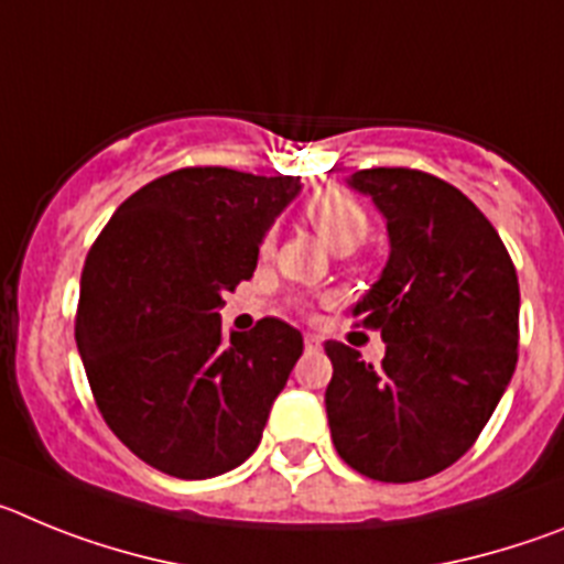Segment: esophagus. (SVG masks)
Instances as JSON below:
<instances>
[{
	"label": "esophagus",
	"instance_id": "obj_1",
	"mask_svg": "<svg viewBox=\"0 0 564 564\" xmlns=\"http://www.w3.org/2000/svg\"><path fill=\"white\" fill-rule=\"evenodd\" d=\"M305 350L307 352L322 350V336H316V333H305Z\"/></svg>",
	"mask_w": 564,
	"mask_h": 564
}]
</instances>
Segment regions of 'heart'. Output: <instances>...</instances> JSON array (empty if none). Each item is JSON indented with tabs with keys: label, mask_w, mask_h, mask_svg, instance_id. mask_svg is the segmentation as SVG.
I'll return each instance as SVG.
<instances>
[{
	"label": "heart",
	"mask_w": 564,
	"mask_h": 564,
	"mask_svg": "<svg viewBox=\"0 0 564 564\" xmlns=\"http://www.w3.org/2000/svg\"><path fill=\"white\" fill-rule=\"evenodd\" d=\"M305 217L313 231L325 239L336 253L356 251L370 231V220H367L364 208L352 197L338 192L316 194L305 206ZM268 248H271V237H265V242H262V251H268Z\"/></svg>",
	"instance_id": "b5f03b06"
}]
</instances>
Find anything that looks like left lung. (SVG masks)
<instances>
[{"mask_svg": "<svg viewBox=\"0 0 564 564\" xmlns=\"http://www.w3.org/2000/svg\"><path fill=\"white\" fill-rule=\"evenodd\" d=\"M347 186L387 223V265L352 307L387 352L372 367L347 344H325L333 446L364 477L423 480L471 449L514 376V262L480 208L441 177L364 169Z\"/></svg>", "mask_w": 564, "mask_h": 564, "instance_id": "left-lung-1", "label": "left lung"}]
</instances>
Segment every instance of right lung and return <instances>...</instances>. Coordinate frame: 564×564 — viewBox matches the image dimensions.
Returning a JSON list of instances; mask_svg holds the SVG:
<instances>
[{
  "label": "right lung",
  "instance_id": "obj_1",
  "mask_svg": "<svg viewBox=\"0 0 564 564\" xmlns=\"http://www.w3.org/2000/svg\"><path fill=\"white\" fill-rule=\"evenodd\" d=\"M299 192L291 174L181 169L123 200L87 253L76 344L89 387L118 441L163 475H226L262 441L302 333L262 318L226 338L220 307Z\"/></svg>",
  "mask_w": 564,
  "mask_h": 564
}]
</instances>
